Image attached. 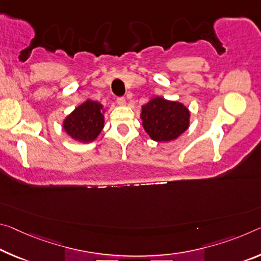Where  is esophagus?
Instances as JSON below:
<instances>
[{
    "label": "esophagus",
    "mask_w": 261,
    "mask_h": 261,
    "mask_svg": "<svg viewBox=\"0 0 261 261\" xmlns=\"http://www.w3.org/2000/svg\"><path fill=\"white\" fill-rule=\"evenodd\" d=\"M116 102H117L118 106H122V107H124V106L126 105V101H125V98H124V97H117V100H116Z\"/></svg>",
    "instance_id": "obj_1"
}]
</instances>
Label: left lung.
<instances>
[{
	"mask_svg": "<svg viewBox=\"0 0 261 261\" xmlns=\"http://www.w3.org/2000/svg\"><path fill=\"white\" fill-rule=\"evenodd\" d=\"M143 127L154 142H172L188 129L190 111L184 103L161 96L152 97L142 107Z\"/></svg>",
	"mask_w": 261,
	"mask_h": 261,
	"instance_id": "1",
	"label": "left lung"
}]
</instances>
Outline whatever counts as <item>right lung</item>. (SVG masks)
<instances>
[{
  "label": "right lung",
  "instance_id": "1",
  "mask_svg": "<svg viewBox=\"0 0 261 261\" xmlns=\"http://www.w3.org/2000/svg\"><path fill=\"white\" fill-rule=\"evenodd\" d=\"M105 114L103 105L88 98L66 116L63 129L79 143H92L105 127Z\"/></svg>",
  "mask_w": 261,
  "mask_h": 261
}]
</instances>
